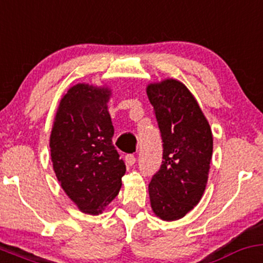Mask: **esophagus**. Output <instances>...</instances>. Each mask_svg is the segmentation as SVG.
Wrapping results in <instances>:
<instances>
[{
	"label": "esophagus",
	"instance_id": "esophagus-1",
	"mask_svg": "<svg viewBox=\"0 0 263 263\" xmlns=\"http://www.w3.org/2000/svg\"><path fill=\"white\" fill-rule=\"evenodd\" d=\"M135 162H137V159H135L134 155H132V154L125 155V163H126V165H130V166L134 165Z\"/></svg>",
	"mask_w": 263,
	"mask_h": 263
}]
</instances>
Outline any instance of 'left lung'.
<instances>
[{"instance_id": "1", "label": "left lung", "mask_w": 263, "mask_h": 263, "mask_svg": "<svg viewBox=\"0 0 263 263\" xmlns=\"http://www.w3.org/2000/svg\"><path fill=\"white\" fill-rule=\"evenodd\" d=\"M163 140V162L149 183L152 211L162 221L183 218L202 199L213 135L198 101L177 79L146 86Z\"/></svg>"}]
</instances>
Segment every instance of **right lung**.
<instances>
[{
    "label": "right lung",
    "instance_id": "right-lung-1",
    "mask_svg": "<svg viewBox=\"0 0 263 263\" xmlns=\"http://www.w3.org/2000/svg\"><path fill=\"white\" fill-rule=\"evenodd\" d=\"M109 86L79 83L63 95L50 134L52 168L83 213H103L119 193L125 164L112 145Z\"/></svg>",
    "mask_w": 263,
    "mask_h": 263
}]
</instances>
